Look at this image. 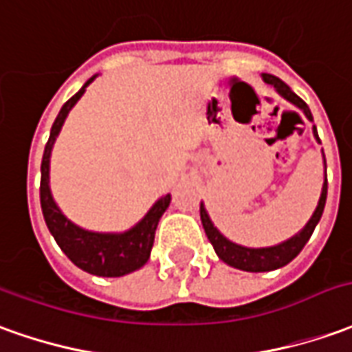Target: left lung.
Returning a JSON list of instances; mask_svg holds the SVG:
<instances>
[{"label":"left lung","instance_id":"1","mask_svg":"<svg viewBox=\"0 0 352 352\" xmlns=\"http://www.w3.org/2000/svg\"><path fill=\"white\" fill-rule=\"evenodd\" d=\"M263 78L266 84H272L274 88L278 89L287 101H292V103H295L299 109H302V113L307 115V118L312 120L309 105H307V103H305V101H302L285 82H282V80L278 78V76H274V74H263ZM314 135H316V140L320 142L318 134H316V126H314ZM326 197H328V178L324 180L322 193H320L318 207L314 210L312 218L307 222V226L302 228L297 236H293L292 239L283 241L280 245L264 247V249H247V247L236 245V243L228 241L226 237L222 236L217 228L212 226V222H210V218H208L207 210H205L203 205H201V222H203L205 234H207L208 241L212 243L214 251H217V254L220 256V261H224V263L230 264V266H234V268L245 270V272H270V270L282 268V266H285L287 263H292L293 258L301 253L302 247L307 245V241L310 239L314 228H316V224L320 222V218H322V212H324V207H326Z\"/></svg>","mask_w":352,"mask_h":352}]
</instances>
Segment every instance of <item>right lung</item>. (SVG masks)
<instances>
[{
	"label": "right lung",
	"mask_w": 352,
	"mask_h": 352,
	"mask_svg": "<svg viewBox=\"0 0 352 352\" xmlns=\"http://www.w3.org/2000/svg\"><path fill=\"white\" fill-rule=\"evenodd\" d=\"M96 78V76H94ZM89 78L84 88L78 94L63 105L55 122L51 126V134L42 157V182H40V203L45 224L50 228L51 236L55 237L60 251L69 256L72 263L84 272L103 278H118L142 268L151 254L153 241H155V230L161 220L162 212L170 205V195H164L151 207V210L144 217L142 222H138L132 230L124 234H94L86 232L82 228L74 226L70 220L63 217L50 191V155L51 147L55 144V138L59 134L60 126L69 115V111L74 103L82 98L89 84L94 82Z\"/></svg>",
	"instance_id": "1"
}]
</instances>
